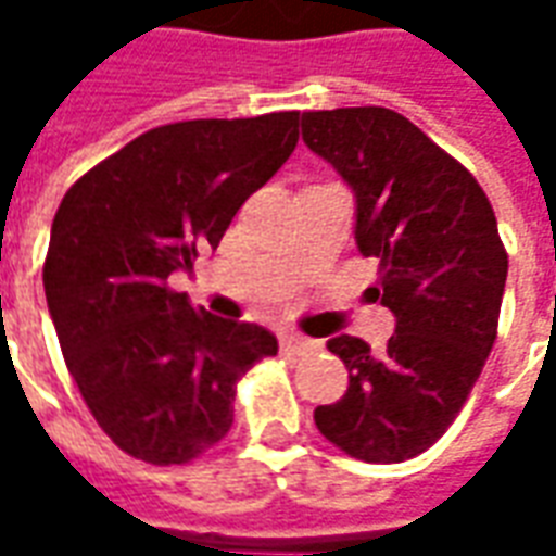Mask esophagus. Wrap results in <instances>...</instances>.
<instances>
[{"mask_svg":"<svg viewBox=\"0 0 556 556\" xmlns=\"http://www.w3.org/2000/svg\"><path fill=\"white\" fill-rule=\"evenodd\" d=\"M279 349L286 351V354H309L315 349V342L301 337V333H282L279 337Z\"/></svg>","mask_w":556,"mask_h":556,"instance_id":"1","label":"esophagus"}]
</instances>
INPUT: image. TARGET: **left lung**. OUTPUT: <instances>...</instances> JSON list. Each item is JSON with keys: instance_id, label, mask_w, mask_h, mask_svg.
<instances>
[{"instance_id": "1", "label": "left lung", "mask_w": 556, "mask_h": 556, "mask_svg": "<svg viewBox=\"0 0 556 556\" xmlns=\"http://www.w3.org/2000/svg\"><path fill=\"white\" fill-rule=\"evenodd\" d=\"M303 142L357 199L354 241L378 258V289L396 333L375 354L363 339L327 349L349 390L315 408L342 453L393 465L426 453L450 429L497 339L509 255L477 178L405 115L384 106L303 113Z\"/></svg>"}]
</instances>
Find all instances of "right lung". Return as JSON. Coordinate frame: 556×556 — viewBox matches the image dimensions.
Masks as SVG:
<instances>
[{"label":"right lung","mask_w":556,"mask_h":556,"mask_svg":"<svg viewBox=\"0 0 556 556\" xmlns=\"http://www.w3.org/2000/svg\"><path fill=\"white\" fill-rule=\"evenodd\" d=\"M301 113L148 130L79 178L55 211L43 291L67 372L118 450L187 465L231 429L235 387L277 337L193 309V270L298 146Z\"/></svg>","instance_id":"right-lung-1"}]
</instances>
